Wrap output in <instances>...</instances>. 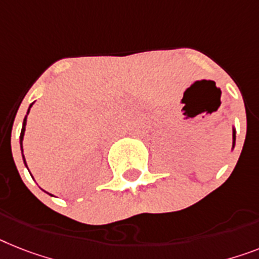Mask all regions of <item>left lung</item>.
Returning <instances> with one entry per match:
<instances>
[{"label": "left lung", "instance_id": "obj_1", "mask_svg": "<svg viewBox=\"0 0 259 259\" xmlns=\"http://www.w3.org/2000/svg\"><path fill=\"white\" fill-rule=\"evenodd\" d=\"M234 142H236V131H233V147H234Z\"/></svg>", "mask_w": 259, "mask_h": 259}]
</instances>
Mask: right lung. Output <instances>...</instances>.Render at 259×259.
<instances>
[{"label":"right lung","instance_id":"1","mask_svg":"<svg viewBox=\"0 0 259 259\" xmlns=\"http://www.w3.org/2000/svg\"><path fill=\"white\" fill-rule=\"evenodd\" d=\"M31 107V106H30ZM30 111V108H29ZM29 111H27V115H29ZM26 115V117H27ZM26 117H25V120H23V125H22V131H21V136H19V139H21V151L23 152V148H22V140H23V135H25V125H26ZM23 161H25V156H23ZM25 164H26V161H25ZM27 166V165H26Z\"/></svg>","mask_w":259,"mask_h":259}]
</instances>
